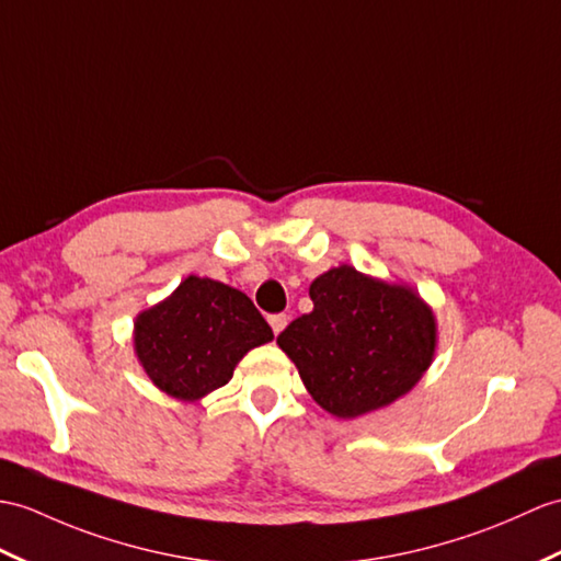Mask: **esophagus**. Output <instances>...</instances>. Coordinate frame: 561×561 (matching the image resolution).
<instances>
[{
  "label": "esophagus",
  "mask_w": 561,
  "mask_h": 561,
  "mask_svg": "<svg viewBox=\"0 0 561 561\" xmlns=\"http://www.w3.org/2000/svg\"><path fill=\"white\" fill-rule=\"evenodd\" d=\"M267 320H270V328H272V332H275V334H279L286 328V322H289V318H286L284 312H277V316H270Z\"/></svg>",
  "instance_id": "esophagus-1"
}]
</instances>
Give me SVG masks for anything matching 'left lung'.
<instances>
[{
    "label": "left lung",
    "instance_id": "8db88e82",
    "mask_svg": "<svg viewBox=\"0 0 561 561\" xmlns=\"http://www.w3.org/2000/svg\"><path fill=\"white\" fill-rule=\"evenodd\" d=\"M310 298L312 310L277 344L318 407L351 421L421 382L437 351V320L413 286L340 265L312 279Z\"/></svg>",
    "mask_w": 561,
    "mask_h": 561
}]
</instances>
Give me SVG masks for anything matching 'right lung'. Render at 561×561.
I'll list each match as a JSON object with an SVG mask.
<instances>
[{
    "instance_id": "right-lung-1",
    "label": "right lung",
    "mask_w": 561,
    "mask_h": 561,
    "mask_svg": "<svg viewBox=\"0 0 561 561\" xmlns=\"http://www.w3.org/2000/svg\"><path fill=\"white\" fill-rule=\"evenodd\" d=\"M275 340L243 291L188 275L134 320V354L150 382L179 401L225 387L251 348Z\"/></svg>"
}]
</instances>
